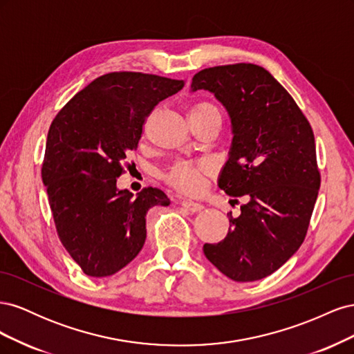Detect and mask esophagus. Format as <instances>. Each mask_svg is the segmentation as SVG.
<instances>
[{
	"label": "esophagus",
	"instance_id": "obj_1",
	"mask_svg": "<svg viewBox=\"0 0 354 354\" xmlns=\"http://www.w3.org/2000/svg\"><path fill=\"white\" fill-rule=\"evenodd\" d=\"M180 203H181V207L186 208L190 212H198V211H201L203 208V205H201V203L194 202V201H181Z\"/></svg>",
	"mask_w": 354,
	"mask_h": 354
}]
</instances>
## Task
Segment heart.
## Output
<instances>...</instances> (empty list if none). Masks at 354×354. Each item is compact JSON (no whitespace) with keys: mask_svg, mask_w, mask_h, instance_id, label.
I'll use <instances>...</instances> for the list:
<instances>
[{"mask_svg":"<svg viewBox=\"0 0 354 354\" xmlns=\"http://www.w3.org/2000/svg\"><path fill=\"white\" fill-rule=\"evenodd\" d=\"M220 120L221 112L211 102H198L190 109V120ZM212 164L208 159L201 160H180L168 171L167 181L176 189L186 194H196L205 185V176L212 173Z\"/></svg>","mask_w":354,"mask_h":354,"instance_id":"b5f03b06","label":"heart"}]
</instances>
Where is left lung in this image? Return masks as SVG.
Wrapping results in <instances>:
<instances>
[{
    "mask_svg": "<svg viewBox=\"0 0 354 354\" xmlns=\"http://www.w3.org/2000/svg\"><path fill=\"white\" fill-rule=\"evenodd\" d=\"M202 88L232 120V151L218 187L246 199L226 238L203 245V254L232 281H260L304 242L320 187L315 134L291 94L259 65L202 69L192 90Z\"/></svg>",
    "mask_w": 354,
    "mask_h": 354,
    "instance_id": "left-lung-1",
    "label": "left lung"
}]
</instances>
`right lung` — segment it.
Returning <instances> with one entry per match:
<instances>
[{
  "mask_svg": "<svg viewBox=\"0 0 354 354\" xmlns=\"http://www.w3.org/2000/svg\"><path fill=\"white\" fill-rule=\"evenodd\" d=\"M185 87L143 72H111L77 93L53 120L42 160L57 236L82 272H120L143 248L146 212L169 205L160 189H116L155 106Z\"/></svg>",
  "mask_w": 354,
  "mask_h": 354,
  "instance_id": "1",
  "label": "right lung"
}]
</instances>
